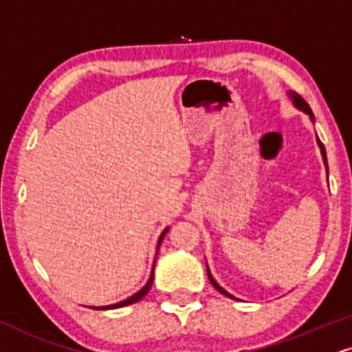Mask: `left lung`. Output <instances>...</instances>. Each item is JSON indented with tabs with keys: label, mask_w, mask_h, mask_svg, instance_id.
I'll use <instances>...</instances> for the list:
<instances>
[{
	"label": "left lung",
	"mask_w": 352,
	"mask_h": 352,
	"mask_svg": "<svg viewBox=\"0 0 352 352\" xmlns=\"http://www.w3.org/2000/svg\"><path fill=\"white\" fill-rule=\"evenodd\" d=\"M290 96H292V99H294V104H296V106L298 107V109L305 111L307 114H309V116L311 117V119H314V112H311L310 106H309V104H307V101H305V99H303V98L300 96V94H297V93H292V94H290ZM316 142H318V146H320V150H322V155H323V162H324V164H327V166H328V163H327V151H324V146H323V143L320 142V138H318V137H316ZM209 279H210V282H212V285H214V287H215L217 290H219L220 294H223V296H227L228 298H235V297H233V296H230V294L227 292V290L222 289V287H220L219 284H217V282L214 280V277L210 276V272H209Z\"/></svg>",
	"instance_id": "obj_1"
}]
</instances>
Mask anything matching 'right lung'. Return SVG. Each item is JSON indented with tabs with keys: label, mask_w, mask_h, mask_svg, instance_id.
Instances as JSON below:
<instances>
[{
	"label": "right lung",
	"mask_w": 352,
	"mask_h": 352,
	"mask_svg": "<svg viewBox=\"0 0 352 352\" xmlns=\"http://www.w3.org/2000/svg\"><path fill=\"white\" fill-rule=\"evenodd\" d=\"M166 232H168V228L164 230V232L162 233V236H160V240H158V246L162 245V241H163V236L166 235ZM153 274H155V266H153V271H151V276H150V279H148V282H146V285L145 287H143L142 290H138L137 294H133L132 297H129L127 300H124V302H119V303H114V305H107V307H96L98 310H109V309H120V307H125V305H130V303H135V302H138V300H142L143 297L146 296V294H148V290H150V287H151V282H153Z\"/></svg>",
	"instance_id": "add662e5"
}]
</instances>
